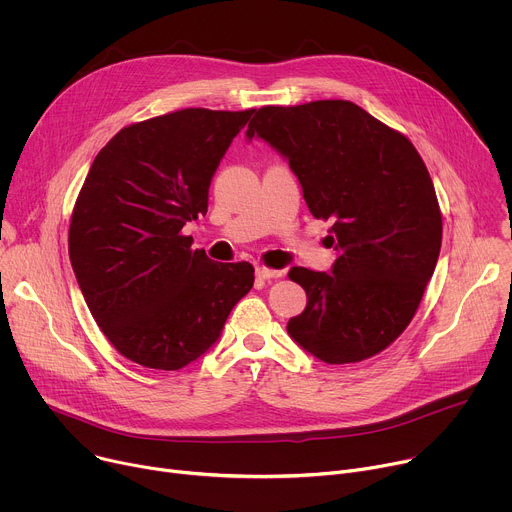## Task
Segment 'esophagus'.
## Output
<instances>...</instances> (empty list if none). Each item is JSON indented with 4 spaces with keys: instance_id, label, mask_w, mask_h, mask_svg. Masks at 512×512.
<instances>
[{
    "instance_id": "1",
    "label": "esophagus",
    "mask_w": 512,
    "mask_h": 512,
    "mask_svg": "<svg viewBox=\"0 0 512 512\" xmlns=\"http://www.w3.org/2000/svg\"><path fill=\"white\" fill-rule=\"evenodd\" d=\"M255 273H257L259 279H277V277L283 275L281 269H269V267H265V265H259Z\"/></svg>"
}]
</instances>
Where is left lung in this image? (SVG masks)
I'll return each instance as SVG.
<instances>
[{"mask_svg":"<svg viewBox=\"0 0 512 512\" xmlns=\"http://www.w3.org/2000/svg\"><path fill=\"white\" fill-rule=\"evenodd\" d=\"M255 135L287 158L310 212L332 223V273H287L308 296L289 336L328 364L383 352L413 320L442 249V210L415 145L340 99L265 105L249 123Z\"/></svg>","mask_w":512,"mask_h":512,"instance_id":"1","label":"left lung"}]
</instances>
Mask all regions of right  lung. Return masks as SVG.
Returning <instances> with one entry per match:
<instances>
[{
	"instance_id": "obj_1",
	"label": "right lung",
	"mask_w": 512,
	"mask_h": 512,
	"mask_svg": "<svg viewBox=\"0 0 512 512\" xmlns=\"http://www.w3.org/2000/svg\"><path fill=\"white\" fill-rule=\"evenodd\" d=\"M253 111L190 107L131 123L97 154L77 196L72 271L101 332L141 367L196 360L253 287L251 263H214L182 233L206 214L212 174Z\"/></svg>"
}]
</instances>
